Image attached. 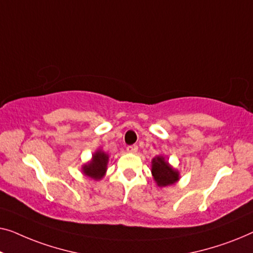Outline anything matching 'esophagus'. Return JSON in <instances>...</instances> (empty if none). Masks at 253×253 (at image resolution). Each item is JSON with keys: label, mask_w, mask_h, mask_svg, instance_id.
<instances>
[{"label": "esophagus", "mask_w": 253, "mask_h": 253, "mask_svg": "<svg viewBox=\"0 0 253 253\" xmlns=\"http://www.w3.org/2000/svg\"><path fill=\"white\" fill-rule=\"evenodd\" d=\"M127 152H130V154H135V152L137 151V145L136 144H131V145H128L126 148Z\"/></svg>", "instance_id": "1"}]
</instances>
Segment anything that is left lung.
I'll list each match as a JSON object with an SVG mask.
<instances>
[{"label":"left lung","mask_w":253,"mask_h":253,"mask_svg":"<svg viewBox=\"0 0 253 253\" xmlns=\"http://www.w3.org/2000/svg\"><path fill=\"white\" fill-rule=\"evenodd\" d=\"M152 176L159 187L170 186L177 182L180 179L179 170L174 169L169 163L165 161L163 156H157L151 162Z\"/></svg>","instance_id":"1"}]
</instances>
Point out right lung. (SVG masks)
<instances>
[{"instance_id": "right-lung-1", "label": "right lung", "mask_w": 253, "mask_h": 253, "mask_svg": "<svg viewBox=\"0 0 253 253\" xmlns=\"http://www.w3.org/2000/svg\"><path fill=\"white\" fill-rule=\"evenodd\" d=\"M108 162L109 156L104 151L97 150L92 155L91 161L83 166V172L84 175L89 176L91 179L101 180L106 172Z\"/></svg>"}]
</instances>
